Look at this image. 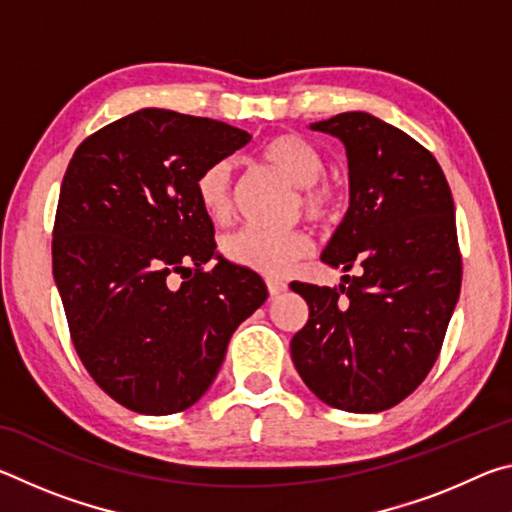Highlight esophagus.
Instances as JSON below:
<instances>
[{
  "instance_id": "1",
  "label": "esophagus",
  "mask_w": 512,
  "mask_h": 512,
  "mask_svg": "<svg viewBox=\"0 0 512 512\" xmlns=\"http://www.w3.org/2000/svg\"><path fill=\"white\" fill-rule=\"evenodd\" d=\"M266 289H268V293H271V296H280L282 291H287V282L275 280V277H268V280H266Z\"/></svg>"
}]
</instances>
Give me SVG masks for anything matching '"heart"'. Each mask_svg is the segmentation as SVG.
<instances>
[{"instance_id": "b5f03b06", "label": "heart", "mask_w": 512, "mask_h": 512, "mask_svg": "<svg viewBox=\"0 0 512 512\" xmlns=\"http://www.w3.org/2000/svg\"><path fill=\"white\" fill-rule=\"evenodd\" d=\"M257 158L296 187V196L291 201L293 214L302 212L309 221L320 225L339 219L348 196L339 180L325 176L323 153L305 137L296 133L275 135L259 146ZM194 189L207 219L214 223L228 221L232 214V171L228 162L216 160L207 164L198 173ZM221 248L232 264L277 277L309 255L311 239L300 228H241L225 237Z\"/></svg>"}]
</instances>
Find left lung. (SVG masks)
Returning a JSON list of instances; mask_svg holds the SVG:
<instances>
[{"label":"left lung","mask_w":512,"mask_h":512,"mask_svg":"<svg viewBox=\"0 0 512 512\" xmlns=\"http://www.w3.org/2000/svg\"><path fill=\"white\" fill-rule=\"evenodd\" d=\"M311 128L339 137L350 167V210L323 262L357 275L334 289L291 282L309 305L291 359L334 409L386 411L429 375L461 293L452 189L422 144L368 112Z\"/></svg>","instance_id":"left-lung-1"}]
</instances>
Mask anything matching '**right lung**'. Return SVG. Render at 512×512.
<instances>
[{
  "label": "right lung",
  "mask_w": 512,
  "mask_h": 512,
  "mask_svg": "<svg viewBox=\"0 0 512 512\" xmlns=\"http://www.w3.org/2000/svg\"><path fill=\"white\" fill-rule=\"evenodd\" d=\"M248 142L223 121L144 108L92 133L69 160L54 280L85 370L135 413L201 400L232 332L268 296L255 271L216 255L194 189L207 164ZM210 258L217 264L205 269Z\"/></svg>",
  "instance_id": "add662e5"
}]
</instances>
